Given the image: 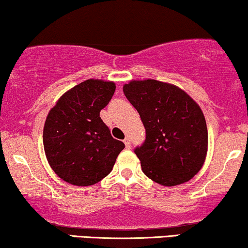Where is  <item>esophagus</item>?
I'll return each mask as SVG.
<instances>
[{
    "label": "esophagus",
    "instance_id": "1",
    "mask_svg": "<svg viewBox=\"0 0 248 248\" xmlns=\"http://www.w3.org/2000/svg\"><path fill=\"white\" fill-rule=\"evenodd\" d=\"M124 143H125V147H126L127 149L131 148V139L128 138V137L125 138L124 139Z\"/></svg>",
    "mask_w": 248,
    "mask_h": 248
}]
</instances>
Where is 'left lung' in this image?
I'll return each instance as SVG.
<instances>
[{"mask_svg":"<svg viewBox=\"0 0 248 248\" xmlns=\"http://www.w3.org/2000/svg\"><path fill=\"white\" fill-rule=\"evenodd\" d=\"M123 91L145 127L144 143L134 150L144 175L164 186L194 177L208 152V127L198 103L175 84L154 79L131 80Z\"/></svg>","mask_w":248,"mask_h":248,"instance_id":"1","label":"left lung"}]
</instances>
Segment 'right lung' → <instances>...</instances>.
Instances as JSON below:
<instances>
[{
	"instance_id": "obj_1",
	"label": "right lung",
	"mask_w": 248,
	"mask_h": 248,
	"mask_svg": "<svg viewBox=\"0 0 248 248\" xmlns=\"http://www.w3.org/2000/svg\"><path fill=\"white\" fill-rule=\"evenodd\" d=\"M113 81L89 79L60 97L47 115L44 150L55 174L69 184L90 186L113 169L124 149L99 114L113 97Z\"/></svg>"
}]
</instances>
